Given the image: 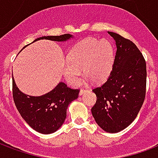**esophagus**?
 <instances>
[{"label":"esophagus","mask_w":158,"mask_h":158,"mask_svg":"<svg viewBox=\"0 0 158 158\" xmlns=\"http://www.w3.org/2000/svg\"><path fill=\"white\" fill-rule=\"evenodd\" d=\"M85 89H80V91H79V96H82V95H84L85 93Z\"/></svg>","instance_id":"obj_1"}]
</instances>
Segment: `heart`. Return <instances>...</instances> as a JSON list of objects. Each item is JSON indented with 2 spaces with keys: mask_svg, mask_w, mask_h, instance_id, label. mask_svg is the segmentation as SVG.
Instances as JSON below:
<instances>
[{
  "mask_svg": "<svg viewBox=\"0 0 158 158\" xmlns=\"http://www.w3.org/2000/svg\"><path fill=\"white\" fill-rule=\"evenodd\" d=\"M113 62V44L107 40L89 38L79 42L72 49L69 62L62 67V73L72 85H79L83 70L87 79L100 83L109 76Z\"/></svg>",
  "mask_w": 158,
  "mask_h": 158,
  "instance_id": "1",
  "label": "heart"
}]
</instances>
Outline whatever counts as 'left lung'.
Wrapping results in <instances>:
<instances>
[{
    "label": "left lung",
    "mask_w": 158,
    "mask_h": 158,
    "mask_svg": "<svg viewBox=\"0 0 158 158\" xmlns=\"http://www.w3.org/2000/svg\"><path fill=\"white\" fill-rule=\"evenodd\" d=\"M116 42V55L108 79L93 92L97 97L93 118L104 131L118 133L135 119L146 96V64L129 40L108 32Z\"/></svg>",
    "instance_id": "8db88e82"
}]
</instances>
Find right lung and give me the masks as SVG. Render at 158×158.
<instances>
[{
	"instance_id": "add662e5",
	"label": "right lung",
	"mask_w": 158,
	"mask_h": 158,
	"mask_svg": "<svg viewBox=\"0 0 158 158\" xmlns=\"http://www.w3.org/2000/svg\"><path fill=\"white\" fill-rule=\"evenodd\" d=\"M72 38L73 35L66 34L59 36H42L33 42L40 40L65 42ZM79 92V89H71L65 83L59 82L54 89L45 95L29 96L19 89L12 75V95L17 109L33 129L44 135L52 134L62 127L67 117L68 106L78 98Z\"/></svg>"
}]
</instances>
